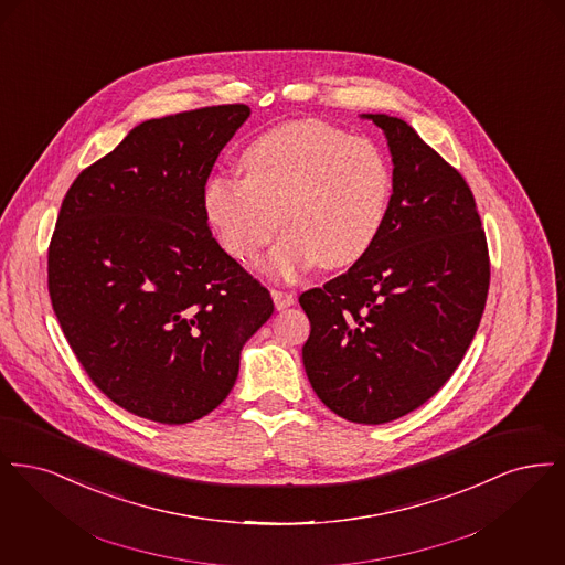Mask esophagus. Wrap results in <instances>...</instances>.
Wrapping results in <instances>:
<instances>
[{"mask_svg": "<svg viewBox=\"0 0 565 565\" xmlns=\"http://www.w3.org/2000/svg\"><path fill=\"white\" fill-rule=\"evenodd\" d=\"M270 296H273V302H275V307L281 311V309H288V307H292L295 305V295L292 292H286V290H277V288H273L270 290Z\"/></svg>", "mask_w": 565, "mask_h": 565, "instance_id": "esophagus-1", "label": "esophagus"}]
</instances>
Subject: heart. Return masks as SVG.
<instances>
[{"label":"heart","instance_id":"1","mask_svg":"<svg viewBox=\"0 0 565 565\" xmlns=\"http://www.w3.org/2000/svg\"><path fill=\"white\" fill-rule=\"evenodd\" d=\"M245 178L214 175L203 210L222 249L254 258L277 231H290L265 269L290 279L320 263L348 267L375 243L387 214L392 171L369 137L322 120H295L258 135L239 157Z\"/></svg>","mask_w":565,"mask_h":565}]
</instances>
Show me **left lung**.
Listing matches in <instances>:
<instances>
[{
  "label": "left lung",
  "instance_id": "8db88e82",
  "mask_svg": "<svg viewBox=\"0 0 565 565\" xmlns=\"http://www.w3.org/2000/svg\"><path fill=\"white\" fill-rule=\"evenodd\" d=\"M394 192L373 247L348 273L298 296L313 392L353 424L394 422L454 375L483 316L489 249L463 175L396 116Z\"/></svg>",
  "mask_w": 565,
  "mask_h": 565
}]
</instances>
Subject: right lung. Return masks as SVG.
<instances>
[{
    "instance_id": "obj_1",
    "label": "right lung",
    "mask_w": 565,
    "mask_h": 565,
    "mask_svg": "<svg viewBox=\"0 0 565 565\" xmlns=\"http://www.w3.org/2000/svg\"><path fill=\"white\" fill-rule=\"evenodd\" d=\"M243 104L146 120L67 190L49 295L88 379L137 417L180 426L233 390L269 290L215 242L203 192Z\"/></svg>"
}]
</instances>
